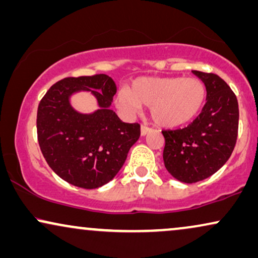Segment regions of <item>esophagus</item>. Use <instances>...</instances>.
<instances>
[{"mask_svg": "<svg viewBox=\"0 0 258 258\" xmlns=\"http://www.w3.org/2000/svg\"><path fill=\"white\" fill-rule=\"evenodd\" d=\"M151 131H152L151 127H149V126H146V125H142V128H140V132H142V136L148 135V133L151 132Z\"/></svg>", "mask_w": 258, "mask_h": 258, "instance_id": "1", "label": "esophagus"}]
</instances>
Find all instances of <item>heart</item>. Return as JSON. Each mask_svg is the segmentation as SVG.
Segmentation results:
<instances>
[{
    "mask_svg": "<svg viewBox=\"0 0 258 258\" xmlns=\"http://www.w3.org/2000/svg\"><path fill=\"white\" fill-rule=\"evenodd\" d=\"M207 89L195 77H140L131 89L123 88L116 95L120 109L133 114L150 107L153 120L165 127L183 125L200 113Z\"/></svg>",
    "mask_w": 258,
    "mask_h": 258,
    "instance_id": "1",
    "label": "heart"
}]
</instances>
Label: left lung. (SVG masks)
Masks as SVG:
<instances>
[{
	"instance_id": "1",
	"label": "left lung",
	"mask_w": 258,
	"mask_h": 258,
	"mask_svg": "<svg viewBox=\"0 0 258 258\" xmlns=\"http://www.w3.org/2000/svg\"><path fill=\"white\" fill-rule=\"evenodd\" d=\"M193 73L206 86L204 108L184 128L162 131L165 168L184 183L210 177L227 162L236 146L239 121L237 96L229 84L216 74Z\"/></svg>"
}]
</instances>
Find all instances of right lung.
Wrapping results in <instances>:
<instances>
[{
  "instance_id": "1",
  "label": "right lung",
  "mask_w": 258,
  "mask_h": 258,
  "mask_svg": "<svg viewBox=\"0 0 258 258\" xmlns=\"http://www.w3.org/2000/svg\"><path fill=\"white\" fill-rule=\"evenodd\" d=\"M91 91L101 110L77 113L69 103L75 91ZM116 87L105 74L65 77L54 83L38 107V142L47 164L77 187L94 189L108 183L125 163L140 137L138 122H122L109 109Z\"/></svg>"
}]
</instances>
